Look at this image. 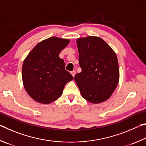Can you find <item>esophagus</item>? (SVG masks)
<instances>
[{
	"label": "esophagus",
	"instance_id": "34e87169",
	"mask_svg": "<svg viewBox=\"0 0 146 146\" xmlns=\"http://www.w3.org/2000/svg\"><path fill=\"white\" fill-rule=\"evenodd\" d=\"M76 70H73V71H72V72H71V74L72 75L73 77H74L75 75H76Z\"/></svg>",
	"mask_w": 146,
	"mask_h": 146
}]
</instances>
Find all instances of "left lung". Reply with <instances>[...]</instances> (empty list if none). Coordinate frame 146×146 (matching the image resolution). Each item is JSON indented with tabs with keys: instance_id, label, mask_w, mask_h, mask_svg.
<instances>
[{
	"instance_id": "8db88e82",
	"label": "left lung",
	"mask_w": 146,
	"mask_h": 146,
	"mask_svg": "<svg viewBox=\"0 0 146 146\" xmlns=\"http://www.w3.org/2000/svg\"><path fill=\"white\" fill-rule=\"evenodd\" d=\"M81 72L74 80L81 96L94 104L110 98L119 81L115 52L102 38L89 36L76 40Z\"/></svg>"
}]
</instances>
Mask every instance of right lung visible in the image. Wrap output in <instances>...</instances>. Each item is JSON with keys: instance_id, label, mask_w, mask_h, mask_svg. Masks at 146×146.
Returning a JSON list of instances; mask_svg holds the SVG:
<instances>
[{"instance_id": "1", "label": "right lung", "mask_w": 146, "mask_h": 146, "mask_svg": "<svg viewBox=\"0 0 146 146\" xmlns=\"http://www.w3.org/2000/svg\"><path fill=\"white\" fill-rule=\"evenodd\" d=\"M69 42L68 39L50 37L38 43L24 60L23 85L38 103L46 104L56 101L62 95L66 83L74 79L59 56Z\"/></svg>"}]
</instances>
